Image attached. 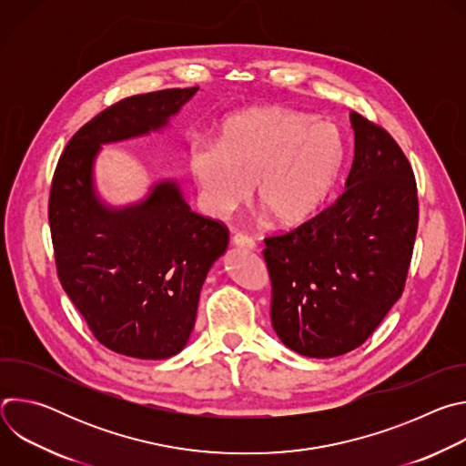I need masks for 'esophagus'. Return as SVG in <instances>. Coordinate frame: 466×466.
<instances>
[{
	"instance_id": "esophagus-1",
	"label": "esophagus",
	"mask_w": 466,
	"mask_h": 466,
	"mask_svg": "<svg viewBox=\"0 0 466 466\" xmlns=\"http://www.w3.org/2000/svg\"><path fill=\"white\" fill-rule=\"evenodd\" d=\"M232 245L241 247V248H248V250L256 248V241H254L252 238L245 236V234H236V236L232 238Z\"/></svg>"
}]
</instances>
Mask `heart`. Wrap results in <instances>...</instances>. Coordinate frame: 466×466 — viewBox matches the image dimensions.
Returning <instances> with one entry per match:
<instances>
[{
  "label": "heart",
  "instance_id": "obj_1",
  "mask_svg": "<svg viewBox=\"0 0 466 466\" xmlns=\"http://www.w3.org/2000/svg\"><path fill=\"white\" fill-rule=\"evenodd\" d=\"M336 125L286 106L228 116L216 142L189 147V175L205 214L223 219L252 195L275 223L295 227L315 214L343 164Z\"/></svg>",
  "mask_w": 466,
  "mask_h": 466
}]
</instances>
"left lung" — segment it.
I'll list each match as a JSON object with an SVG mask.
<instances>
[{"mask_svg":"<svg viewBox=\"0 0 466 466\" xmlns=\"http://www.w3.org/2000/svg\"><path fill=\"white\" fill-rule=\"evenodd\" d=\"M354 160L334 205L265 238L280 341L306 358H336L367 341L402 297L419 227L413 169L389 132L350 112Z\"/></svg>","mask_w":466,"mask_h":466,"instance_id":"1","label":"left lung"}]
</instances>
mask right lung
Wrapping results in <instances>:
<instances>
[{
	"label": "right lung",
	"instance_id": "1",
	"mask_svg": "<svg viewBox=\"0 0 466 466\" xmlns=\"http://www.w3.org/2000/svg\"><path fill=\"white\" fill-rule=\"evenodd\" d=\"M198 86L132 96L81 127L58 158L49 227L58 280L96 339L138 360L178 354L193 329L198 295L228 230L187 207L175 180L140 203L105 205L94 186L101 146L167 127Z\"/></svg>",
	"mask_w": 466,
	"mask_h": 466
}]
</instances>
